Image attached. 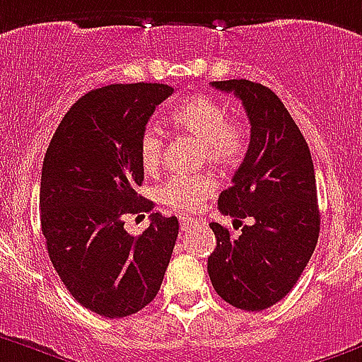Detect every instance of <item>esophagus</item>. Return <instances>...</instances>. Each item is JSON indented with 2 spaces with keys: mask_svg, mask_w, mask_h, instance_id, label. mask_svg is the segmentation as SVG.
Here are the masks:
<instances>
[{
  "mask_svg": "<svg viewBox=\"0 0 362 362\" xmlns=\"http://www.w3.org/2000/svg\"><path fill=\"white\" fill-rule=\"evenodd\" d=\"M194 223H197V220H194V218L187 216V214H182L180 216V229L182 230H187L189 227L194 226Z\"/></svg>",
  "mask_w": 362,
  "mask_h": 362,
  "instance_id": "34e87169",
  "label": "esophagus"
}]
</instances>
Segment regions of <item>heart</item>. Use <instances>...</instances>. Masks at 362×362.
Returning a JSON list of instances; mask_svg holds the SVG:
<instances>
[{
  "label": "heart",
  "mask_w": 362,
  "mask_h": 362,
  "mask_svg": "<svg viewBox=\"0 0 362 362\" xmlns=\"http://www.w3.org/2000/svg\"><path fill=\"white\" fill-rule=\"evenodd\" d=\"M227 108L209 95H194L171 113V122L180 132L197 136L207 160L221 168H233L249 148V128L242 119H229ZM164 135L157 126H148L139 141V157L144 171L151 173L160 165ZM213 178L175 175L158 189V197L177 211H194L214 193Z\"/></svg>",
  "instance_id": "heart-1"
}]
</instances>
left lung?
<instances>
[{
    "label": "left lung",
    "mask_w": 362,
    "mask_h": 362,
    "mask_svg": "<svg viewBox=\"0 0 362 362\" xmlns=\"http://www.w3.org/2000/svg\"><path fill=\"white\" fill-rule=\"evenodd\" d=\"M220 92L242 100L250 142L233 185L218 209L242 233L209 223L216 249L207 259L214 291L242 310L259 312L294 288L319 238L317 187L310 149L298 124L270 88L247 79L214 81ZM250 217L249 226H242Z\"/></svg>",
    "instance_id": "obj_1"
}]
</instances>
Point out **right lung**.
<instances>
[{"label": "right lung", "instance_id": "1", "mask_svg": "<svg viewBox=\"0 0 362 362\" xmlns=\"http://www.w3.org/2000/svg\"><path fill=\"white\" fill-rule=\"evenodd\" d=\"M173 88L110 84L81 97L52 136L41 171V230L61 281L77 303L126 317L155 299L178 236L177 216L151 214L141 236L126 214L151 211L135 189L144 180L139 141Z\"/></svg>", "mask_w": 362, "mask_h": 362}]
</instances>
